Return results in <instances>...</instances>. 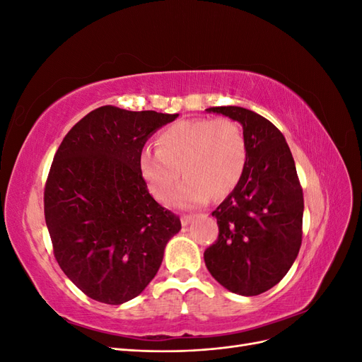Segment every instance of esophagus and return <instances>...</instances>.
<instances>
[{
    "mask_svg": "<svg viewBox=\"0 0 362 362\" xmlns=\"http://www.w3.org/2000/svg\"><path fill=\"white\" fill-rule=\"evenodd\" d=\"M194 218V216H182L181 217V223H182V226H187L192 221Z\"/></svg>",
    "mask_w": 362,
    "mask_h": 362,
    "instance_id": "34e87169",
    "label": "esophagus"
}]
</instances>
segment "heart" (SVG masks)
I'll return each mask as SVG.
<instances>
[{
  "mask_svg": "<svg viewBox=\"0 0 362 362\" xmlns=\"http://www.w3.org/2000/svg\"><path fill=\"white\" fill-rule=\"evenodd\" d=\"M247 158L246 137L235 120L189 119L168 127L157 137V151L144 149L139 172L149 192L166 201L182 175L184 182L169 204L196 208L214 196H225L242 178Z\"/></svg>",
  "mask_w": 362,
  "mask_h": 362,
  "instance_id": "heart-1",
  "label": "heart"
}]
</instances>
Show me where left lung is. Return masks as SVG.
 Masks as SVG:
<instances>
[{
	"label": "left lung",
	"instance_id": "8db88e82",
	"mask_svg": "<svg viewBox=\"0 0 362 362\" xmlns=\"http://www.w3.org/2000/svg\"><path fill=\"white\" fill-rule=\"evenodd\" d=\"M243 127L247 158L242 178L213 211L217 242L204 252L211 276L226 290L257 296L287 275L302 243L303 193L286 137L243 107H211Z\"/></svg>",
	"mask_w": 362,
	"mask_h": 362
}]
</instances>
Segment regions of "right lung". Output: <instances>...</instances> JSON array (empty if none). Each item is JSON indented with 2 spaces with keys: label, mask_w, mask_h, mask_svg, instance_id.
Returning <instances> with one entry per match:
<instances>
[{
  "label": "right lung",
  "mask_w": 362,
  "mask_h": 362,
  "mask_svg": "<svg viewBox=\"0 0 362 362\" xmlns=\"http://www.w3.org/2000/svg\"><path fill=\"white\" fill-rule=\"evenodd\" d=\"M178 115L104 105L63 139L45 185V221L59 266L90 299L120 305L154 279L177 214L148 192L139 156Z\"/></svg>",
  "instance_id": "right-lung-1"
}]
</instances>
